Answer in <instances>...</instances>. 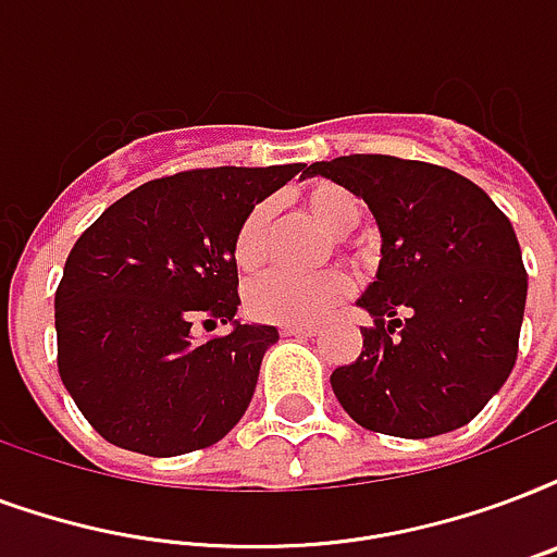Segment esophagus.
<instances>
[{
  "mask_svg": "<svg viewBox=\"0 0 557 557\" xmlns=\"http://www.w3.org/2000/svg\"><path fill=\"white\" fill-rule=\"evenodd\" d=\"M315 324H283L280 326V335H315Z\"/></svg>",
  "mask_w": 557,
  "mask_h": 557,
  "instance_id": "obj_1",
  "label": "esophagus"
}]
</instances>
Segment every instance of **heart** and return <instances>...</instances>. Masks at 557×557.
<instances>
[{
	"mask_svg": "<svg viewBox=\"0 0 557 557\" xmlns=\"http://www.w3.org/2000/svg\"><path fill=\"white\" fill-rule=\"evenodd\" d=\"M309 219L324 233L335 236L342 245L362 219V203L350 189L338 184H315L304 195ZM271 248V203L250 207L233 236V260L242 271H257L265 265ZM347 274L338 269L318 271V274H292V271H271L253 280L245 295L248 312L257 321L269 324H312L324 318L333 307L345 300Z\"/></svg>",
	"mask_w": 557,
	"mask_h": 557,
	"instance_id": "heart-1",
	"label": "heart"
}]
</instances>
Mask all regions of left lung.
<instances>
[{
	"instance_id": "obj_1",
	"label": "left lung",
	"mask_w": 557,
	"mask_h": 557,
	"mask_svg": "<svg viewBox=\"0 0 557 557\" xmlns=\"http://www.w3.org/2000/svg\"><path fill=\"white\" fill-rule=\"evenodd\" d=\"M359 195L382 260L356 304L371 312L362 354L330 382L371 432L432 438L485 409L517 362L529 277L505 212L458 172L388 154L309 165Z\"/></svg>"
}]
</instances>
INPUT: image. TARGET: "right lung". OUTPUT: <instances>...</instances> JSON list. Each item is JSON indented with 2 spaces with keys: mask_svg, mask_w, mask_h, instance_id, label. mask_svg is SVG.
Masks as SVG:
<instances>
[{
  "mask_svg": "<svg viewBox=\"0 0 557 557\" xmlns=\"http://www.w3.org/2000/svg\"><path fill=\"white\" fill-rule=\"evenodd\" d=\"M304 169L219 165L157 177L81 233L54 292L58 371L101 438L169 458L210 447L239 423L280 335L233 318V236L250 207ZM198 320L234 330L198 336Z\"/></svg>",
  "mask_w": 557,
  "mask_h": 557,
  "instance_id": "1",
  "label": "right lung"
}]
</instances>
